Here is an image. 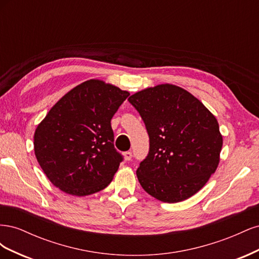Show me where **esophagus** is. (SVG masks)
<instances>
[{"instance_id":"34e87169","label":"esophagus","mask_w":259,"mask_h":259,"mask_svg":"<svg viewBox=\"0 0 259 259\" xmlns=\"http://www.w3.org/2000/svg\"><path fill=\"white\" fill-rule=\"evenodd\" d=\"M123 155H124V159L126 160V161H131V160H132V156H133V154H132V152H131V151L124 152V153H123Z\"/></svg>"}]
</instances>
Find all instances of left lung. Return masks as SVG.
I'll use <instances>...</instances> for the list:
<instances>
[{
    "instance_id": "1",
    "label": "left lung",
    "mask_w": 259,
    "mask_h": 259,
    "mask_svg": "<svg viewBox=\"0 0 259 259\" xmlns=\"http://www.w3.org/2000/svg\"><path fill=\"white\" fill-rule=\"evenodd\" d=\"M145 122L150 148L136 170L144 190L176 203L201 190L219 164L223 136L216 117L192 94L160 84L128 98Z\"/></svg>"
}]
</instances>
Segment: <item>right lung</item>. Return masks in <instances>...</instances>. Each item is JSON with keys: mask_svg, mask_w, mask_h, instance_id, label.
<instances>
[{"mask_svg": "<svg viewBox=\"0 0 259 259\" xmlns=\"http://www.w3.org/2000/svg\"><path fill=\"white\" fill-rule=\"evenodd\" d=\"M130 93L92 79L62 96L37 125L36 160L50 182L84 197L112 182L123 156L115 150L111 119Z\"/></svg>", "mask_w": 259, "mask_h": 259, "instance_id": "right-lung-1", "label": "right lung"}]
</instances>
